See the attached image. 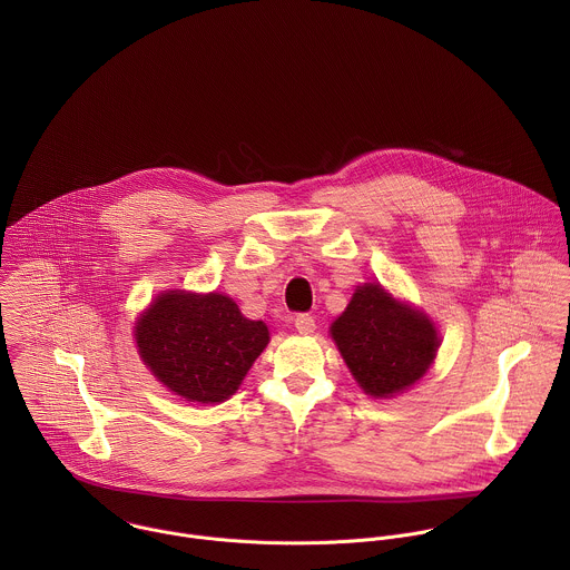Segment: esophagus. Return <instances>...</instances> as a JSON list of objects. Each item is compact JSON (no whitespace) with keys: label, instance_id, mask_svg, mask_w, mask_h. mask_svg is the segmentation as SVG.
Wrapping results in <instances>:
<instances>
[{"label":"esophagus","instance_id":"1","mask_svg":"<svg viewBox=\"0 0 570 570\" xmlns=\"http://www.w3.org/2000/svg\"><path fill=\"white\" fill-rule=\"evenodd\" d=\"M294 326H296L298 333H314L316 321H314V316H309V314H296V316H294Z\"/></svg>","mask_w":570,"mask_h":570}]
</instances>
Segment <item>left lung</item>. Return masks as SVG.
I'll return each instance as SVG.
<instances>
[{"label": "left lung", "mask_w": 570, "mask_h": 570, "mask_svg": "<svg viewBox=\"0 0 570 570\" xmlns=\"http://www.w3.org/2000/svg\"><path fill=\"white\" fill-rule=\"evenodd\" d=\"M331 335L357 384L373 397L406 391L430 368L439 346L423 314L371 283L355 289Z\"/></svg>", "instance_id": "obj_1"}]
</instances>
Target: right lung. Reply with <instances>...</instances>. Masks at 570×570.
Listing matches in <instances>:
<instances>
[{"mask_svg":"<svg viewBox=\"0 0 570 570\" xmlns=\"http://www.w3.org/2000/svg\"><path fill=\"white\" fill-rule=\"evenodd\" d=\"M261 321H247L222 294L168 292L136 326L145 364L168 391L202 404L226 402L267 346Z\"/></svg>","mask_w":570,"mask_h":570,"instance_id":"1","label":"right lung"}]
</instances>
